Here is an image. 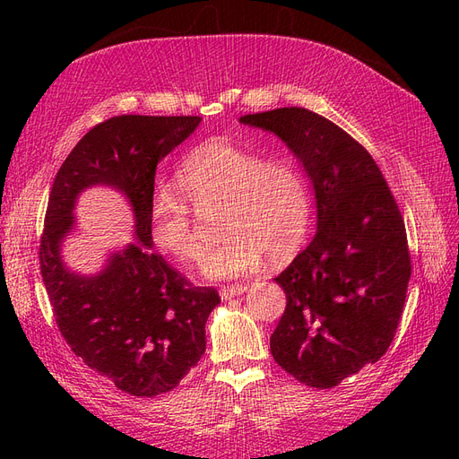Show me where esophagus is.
<instances>
[{"label": "esophagus", "instance_id": "1", "mask_svg": "<svg viewBox=\"0 0 459 459\" xmlns=\"http://www.w3.org/2000/svg\"><path fill=\"white\" fill-rule=\"evenodd\" d=\"M245 290H247V285H230V287H224L220 290V297H221V300H230L233 297L243 295Z\"/></svg>", "mask_w": 459, "mask_h": 459}]
</instances>
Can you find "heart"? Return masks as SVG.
I'll return each instance as SVG.
<instances>
[{"instance_id":"heart-1","label":"heart","mask_w":459,"mask_h":459,"mask_svg":"<svg viewBox=\"0 0 459 459\" xmlns=\"http://www.w3.org/2000/svg\"><path fill=\"white\" fill-rule=\"evenodd\" d=\"M176 184L155 193L149 206V233L159 251L176 260H197L203 241L191 216L197 208L221 204L226 235L203 260L208 280H235L260 268L264 255L281 262L307 238L310 191L297 164L264 159L228 140H208L189 151L176 170Z\"/></svg>"}]
</instances>
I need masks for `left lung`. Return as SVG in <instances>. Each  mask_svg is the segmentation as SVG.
Masks as SVG:
<instances>
[{
    "mask_svg": "<svg viewBox=\"0 0 459 459\" xmlns=\"http://www.w3.org/2000/svg\"><path fill=\"white\" fill-rule=\"evenodd\" d=\"M239 122L280 137L316 197L312 243L275 277L287 308L272 356L304 385L337 386L394 339L411 275L404 220L379 166L337 124L300 107Z\"/></svg>",
    "mask_w": 459,
    "mask_h": 459,
    "instance_id": "8db88e82",
    "label": "left lung"
}]
</instances>
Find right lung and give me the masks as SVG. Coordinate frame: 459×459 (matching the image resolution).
<instances>
[{
	"mask_svg": "<svg viewBox=\"0 0 459 459\" xmlns=\"http://www.w3.org/2000/svg\"><path fill=\"white\" fill-rule=\"evenodd\" d=\"M201 117L122 115L97 124L71 151L49 193L39 268L61 335L84 364L134 396L172 391L206 349L204 325L220 304L152 253L149 206L157 164L197 130ZM105 185L134 212L136 241L86 276L68 269L62 243L75 227L82 190Z\"/></svg>",
	"mask_w": 459,
	"mask_h": 459,
	"instance_id": "add662e5",
	"label": "right lung"
}]
</instances>
